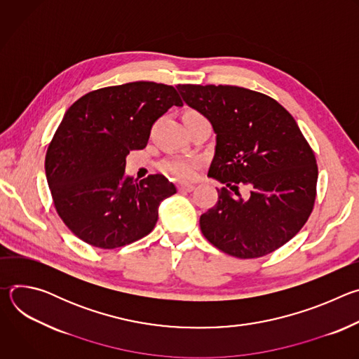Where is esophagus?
Instances as JSON below:
<instances>
[{
	"mask_svg": "<svg viewBox=\"0 0 359 359\" xmlns=\"http://www.w3.org/2000/svg\"><path fill=\"white\" fill-rule=\"evenodd\" d=\"M177 190H179V191H187V193H190V191L194 190V186H191V184H177Z\"/></svg>",
	"mask_w": 359,
	"mask_h": 359,
	"instance_id": "34e87169",
	"label": "esophagus"
}]
</instances>
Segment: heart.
I'll return each mask as SVG.
<instances>
[{
  "label": "heart",
  "instance_id": "obj_1",
  "mask_svg": "<svg viewBox=\"0 0 359 359\" xmlns=\"http://www.w3.org/2000/svg\"><path fill=\"white\" fill-rule=\"evenodd\" d=\"M200 168V159L194 156H173L162 163L163 172L177 180H191Z\"/></svg>",
  "mask_w": 359,
  "mask_h": 359
}]
</instances>
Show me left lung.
Returning <instances> with one entry per match:
<instances>
[{"mask_svg":"<svg viewBox=\"0 0 359 359\" xmlns=\"http://www.w3.org/2000/svg\"><path fill=\"white\" fill-rule=\"evenodd\" d=\"M176 88L217 135L209 176L226 187L200 216L203 236L237 259L276 251L309 220L317 196L316 155L295 119L276 99L251 89Z\"/></svg>","mask_w":359,"mask_h":359,"instance_id":"left-lung-1","label":"left lung"}]
</instances>
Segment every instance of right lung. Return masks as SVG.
Segmentation results:
<instances>
[{"label": "right lung", "instance_id": "1", "mask_svg": "<svg viewBox=\"0 0 359 359\" xmlns=\"http://www.w3.org/2000/svg\"><path fill=\"white\" fill-rule=\"evenodd\" d=\"M183 102L165 83L129 82L92 90L67 111L45 156L55 210L82 241L104 250L147 236L158 208L176 187L162 175L139 183L125 175L130 150L146 147L150 129Z\"/></svg>", "mask_w": 359, "mask_h": 359}]
</instances>
